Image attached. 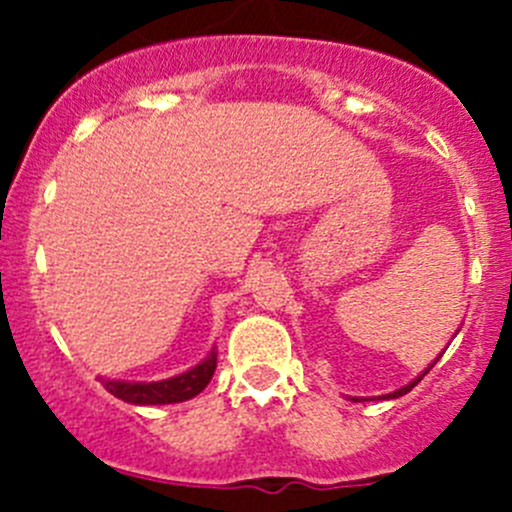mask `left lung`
<instances>
[{
  "instance_id": "1",
  "label": "left lung",
  "mask_w": 512,
  "mask_h": 512,
  "mask_svg": "<svg viewBox=\"0 0 512 512\" xmlns=\"http://www.w3.org/2000/svg\"><path fill=\"white\" fill-rule=\"evenodd\" d=\"M426 371H428V369H426ZM426 371H423V374H426ZM418 381H421V376H418L416 381H411L409 386H404V389H399V391H394V394H389V396H386V399H396V396H404V394H409V391L414 389V386L418 384Z\"/></svg>"
}]
</instances>
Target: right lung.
<instances>
[{
  "mask_svg": "<svg viewBox=\"0 0 512 512\" xmlns=\"http://www.w3.org/2000/svg\"><path fill=\"white\" fill-rule=\"evenodd\" d=\"M218 366V354L210 352L205 361H200L195 369L185 371V374L173 376V379L156 381V384H128V381H103L108 394L116 399L128 401V404L138 406H156V404H180L193 396H198L205 386L210 384Z\"/></svg>",
  "mask_w": 512,
  "mask_h": 512,
  "instance_id": "1",
  "label": "right lung"
}]
</instances>
